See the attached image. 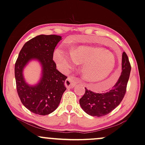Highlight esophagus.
<instances>
[{
	"mask_svg": "<svg viewBox=\"0 0 145 145\" xmlns=\"http://www.w3.org/2000/svg\"><path fill=\"white\" fill-rule=\"evenodd\" d=\"M78 83V82L74 77H69L65 81V86L67 88H74L75 85Z\"/></svg>",
	"mask_w": 145,
	"mask_h": 145,
	"instance_id": "esophagus-1",
	"label": "esophagus"
}]
</instances>
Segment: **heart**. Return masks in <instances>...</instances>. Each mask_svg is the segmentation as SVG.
I'll use <instances>...</instances> for the list:
<instances>
[{
    "mask_svg": "<svg viewBox=\"0 0 145 145\" xmlns=\"http://www.w3.org/2000/svg\"><path fill=\"white\" fill-rule=\"evenodd\" d=\"M57 65L63 71H68L76 62L82 63V76L89 82H101L108 80L115 70L116 61L112 53L100 47L79 45L71 49L70 56L61 48L54 53ZM114 85L110 82L104 89H108Z\"/></svg>",
    "mask_w": 145,
    "mask_h": 145,
    "instance_id": "1",
    "label": "heart"
}]
</instances>
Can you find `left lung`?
Segmentation results:
<instances>
[{"label": "left lung", "mask_w": 145, "mask_h": 145, "mask_svg": "<svg viewBox=\"0 0 145 145\" xmlns=\"http://www.w3.org/2000/svg\"><path fill=\"white\" fill-rule=\"evenodd\" d=\"M122 57L121 75L109 91L99 94L86 88L85 94L80 99V104L88 114L91 116H104L111 112L122 102L131 70L129 57L125 52H123Z\"/></svg>", "instance_id": "obj_1"}]
</instances>
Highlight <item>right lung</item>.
<instances>
[{
  "instance_id": "1",
  "label": "right lung",
  "mask_w": 145,
  "mask_h": 145,
  "mask_svg": "<svg viewBox=\"0 0 145 145\" xmlns=\"http://www.w3.org/2000/svg\"><path fill=\"white\" fill-rule=\"evenodd\" d=\"M61 40L56 35H40L30 39L23 45L14 66L16 90L20 100L33 113L47 115L56 110L66 89L67 77L56 69L53 60L54 49ZM34 60L42 66L40 81L35 85L26 82L23 70L29 62Z\"/></svg>"
}]
</instances>
